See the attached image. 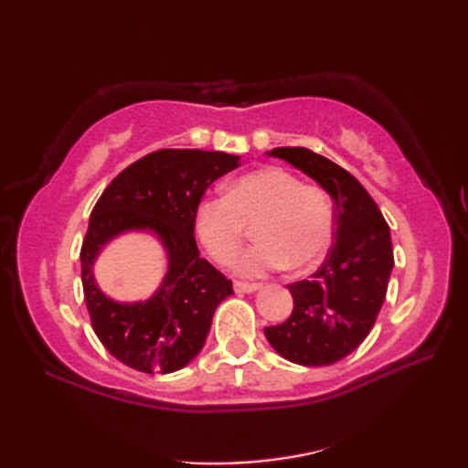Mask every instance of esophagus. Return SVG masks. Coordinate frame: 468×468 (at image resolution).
<instances>
[{
	"label": "esophagus",
	"mask_w": 468,
	"mask_h": 468,
	"mask_svg": "<svg viewBox=\"0 0 468 468\" xmlns=\"http://www.w3.org/2000/svg\"><path fill=\"white\" fill-rule=\"evenodd\" d=\"M233 287H235V292L237 293H253V292H257L260 290V283H245V282H235L233 283Z\"/></svg>",
	"instance_id": "obj_1"
}]
</instances>
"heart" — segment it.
<instances>
[{
  "label": "heart",
  "instance_id": "heart-1",
  "mask_svg": "<svg viewBox=\"0 0 468 468\" xmlns=\"http://www.w3.org/2000/svg\"><path fill=\"white\" fill-rule=\"evenodd\" d=\"M250 227L257 243L237 257V273L265 277L285 265L307 271L332 245L334 201L325 188L303 185L283 168H261L229 183L225 197L197 205L195 233L218 265L233 261Z\"/></svg>",
  "mask_w": 468,
  "mask_h": 468
}]
</instances>
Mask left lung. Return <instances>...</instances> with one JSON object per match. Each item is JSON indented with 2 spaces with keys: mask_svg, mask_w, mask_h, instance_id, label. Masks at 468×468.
Masks as SVG:
<instances>
[{
  "mask_svg": "<svg viewBox=\"0 0 468 468\" xmlns=\"http://www.w3.org/2000/svg\"><path fill=\"white\" fill-rule=\"evenodd\" d=\"M270 154L300 168L330 193L335 229L320 270L310 280L287 285L292 315L265 327V337L293 364L330 366L366 340L380 314L394 267L390 227L366 188L330 158L303 146H280Z\"/></svg>",
  "mask_w": 468,
  "mask_h": 468,
  "instance_id": "left-lung-1",
  "label": "left lung"
}]
</instances>
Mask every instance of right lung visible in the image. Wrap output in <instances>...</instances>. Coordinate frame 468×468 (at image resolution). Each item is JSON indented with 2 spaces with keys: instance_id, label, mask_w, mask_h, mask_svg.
Returning <instances> with one entry per match:
<instances>
[{
  "instance_id": "obj_1",
  "label": "right lung",
  "mask_w": 468,
  "mask_h": 468,
  "mask_svg": "<svg viewBox=\"0 0 468 468\" xmlns=\"http://www.w3.org/2000/svg\"><path fill=\"white\" fill-rule=\"evenodd\" d=\"M237 166L235 154L163 148L126 166L94 205L80 250L84 300L98 340L128 367L181 370L201 352L217 305L233 293L231 280L198 255L195 211L211 183ZM126 230L154 232L169 257L165 280L146 303H114L93 282L95 255Z\"/></svg>"
}]
</instances>
